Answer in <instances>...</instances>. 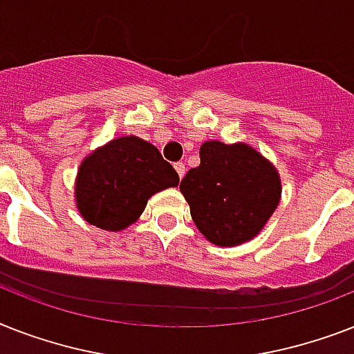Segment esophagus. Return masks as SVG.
Returning a JSON list of instances; mask_svg holds the SVG:
<instances>
[{
  "instance_id": "1",
  "label": "esophagus",
  "mask_w": 354,
  "mask_h": 354,
  "mask_svg": "<svg viewBox=\"0 0 354 354\" xmlns=\"http://www.w3.org/2000/svg\"><path fill=\"white\" fill-rule=\"evenodd\" d=\"M175 171H177V175H179V179H183L186 174L185 162H175Z\"/></svg>"
}]
</instances>
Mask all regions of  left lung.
Wrapping results in <instances>:
<instances>
[{"instance_id": "obj_1", "label": "left lung", "mask_w": 354, "mask_h": 354, "mask_svg": "<svg viewBox=\"0 0 354 354\" xmlns=\"http://www.w3.org/2000/svg\"><path fill=\"white\" fill-rule=\"evenodd\" d=\"M201 164L180 180V192L201 234L221 247L252 239L281 195L278 171L247 144L208 140Z\"/></svg>"}]
</instances>
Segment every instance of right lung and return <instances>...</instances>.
Masks as SVG:
<instances>
[{
	"mask_svg": "<svg viewBox=\"0 0 354 354\" xmlns=\"http://www.w3.org/2000/svg\"><path fill=\"white\" fill-rule=\"evenodd\" d=\"M177 185L179 175L153 144L120 137L82 162L76 203L87 223L115 232L137 221L151 195Z\"/></svg>",
	"mask_w": 354,
	"mask_h": 354,
	"instance_id": "1",
	"label": "right lung"
}]
</instances>
